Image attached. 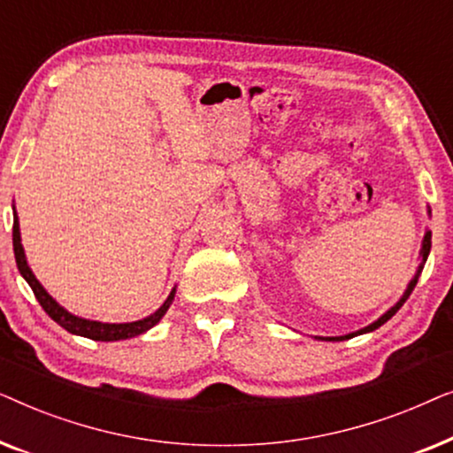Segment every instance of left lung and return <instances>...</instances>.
Listing matches in <instances>:
<instances>
[{
    "mask_svg": "<svg viewBox=\"0 0 453 453\" xmlns=\"http://www.w3.org/2000/svg\"><path fill=\"white\" fill-rule=\"evenodd\" d=\"M429 251H431V233H426L425 234V241H423V251H420V256H423V262H420V265H418V270H417V276L412 278L411 280V284H408V288H406V293H404V296H402V299L395 303V305L389 309V311L386 313V315H381L380 319L377 321H373V324L371 326H367V327H363V330H358V332H355V334H349V336H340V338H326V340H349V338H352V336H358V334H365V332H373V330H377V327L380 326H383L386 324V321L389 319V318H394L395 315V311H398V309L404 305L406 303V299L408 296H411V293L414 290V287H417V282H418V276H420V272H423V268H425V262H426V256H429Z\"/></svg>",
    "mask_w": 453,
    "mask_h": 453,
    "instance_id": "8db88e82",
    "label": "left lung"
}]
</instances>
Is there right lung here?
Returning <instances> with one entry per match:
<instances>
[{
    "mask_svg": "<svg viewBox=\"0 0 453 453\" xmlns=\"http://www.w3.org/2000/svg\"><path fill=\"white\" fill-rule=\"evenodd\" d=\"M12 241H14V256H16V264L20 274L24 276V280L30 284L33 293L36 296V301L41 303V307L45 309V313L51 318L53 321L67 330L70 334H78V336L90 338V340H101V342H113V340H126V338H134L144 334L146 330H150L152 326H157L160 318L166 313V309L173 303V296H175V288L171 290L169 299H166L160 309H157L152 315L140 319V321H132V324H101V321H90V319H82L76 318V315L67 313L64 307H59L55 299H51V295L47 293L45 288L41 287V282L36 280L33 270L28 268L27 257H24V250L20 243V226H18V219L14 216V231H12Z\"/></svg>",
    "mask_w": 453,
    "mask_h": 453,
    "instance_id": "1",
    "label": "right lung"
}]
</instances>
